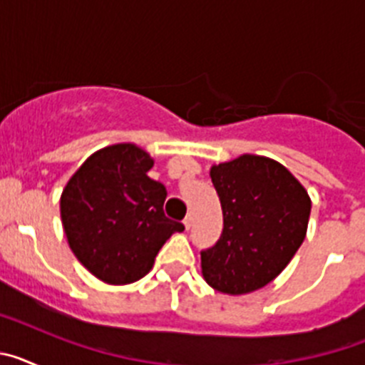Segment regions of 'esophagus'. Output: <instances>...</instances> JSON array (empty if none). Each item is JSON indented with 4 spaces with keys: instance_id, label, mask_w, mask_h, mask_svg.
Here are the masks:
<instances>
[{
    "instance_id": "34e87169",
    "label": "esophagus",
    "mask_w": 365,
    "mask_h": 365,
    "mask_svg": "<svg viewBox=\"0 0 365 365\" xmlns=\"http://www.w3.org/2000/svg\"><path fill=\"white\" fill-rule=\"evenodd\" d=\"M192 222H193V217H192V215H186L185 221H182V225H185L186 230H190V228H192Z\"/></svg>"
}]
</instances>
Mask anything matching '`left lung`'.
<instances>
[{"label": "left lung", "mask_w": 365, "mask_h": 365, "mask_svg": "<svg viewBox=\"0 0 365 365\" xmlns=\"http://www.w3.org/2000/svg\"><path fill=\"white\" fill-rule=\"evenodd\" d=\"M221 201L222 234L201 252L202 278L222 294H248L269 285L298 252L311 197L278 160L245 153L210 168Z\"/></svg>", "instance_id": "1"}]
</instances>
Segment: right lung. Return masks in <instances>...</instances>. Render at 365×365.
Returning a JSON list of instances; mask_svg holds the SVG:
<instances>
[{"label":"right lung","mask_w":365,"mask_h":365,"mask_svg":"<svg viewBox=\"0 0 365 365\" xmlns=\"http://www.w3.org/2000/svg\"><path fill=\"white\" fill-rule=\"evenodd\" d=\"M151 168L153 159L143 148L106 146L87 157L60 197L71 250L109 285L144 278L163 245L185 230L164 215L166 188L148 177Z\"/></svg>","instance_id":"right-lung-1"}]
</instances>
